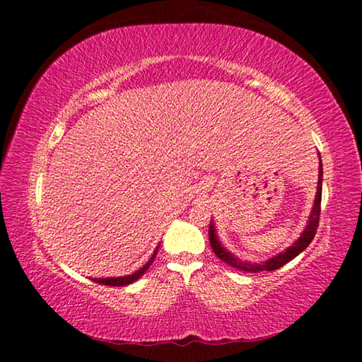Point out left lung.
Segmentation results:
<instances>
[{
  "label": "left lung",
  "instance_id": "8db88e82",
  "mask_svg": "<svg viewBox=\"0 0 362 362\" xmlns=\"http://www.w3.org/2000/svg\"><path fill=\"white\" fill-rule=\"evenodd\" d=\"M321 194H322V161L320 156V177H317V192H316V198H315V204L313 209L310 212L308 222H306L305 230L302 231L298 240L292 244V246L287 247L284 252H279L276 255H273L272 259L265 260L263 263H250V262H243L241 259L233 255L230 250H226L222 243L218 241L217 231H216V225L211 220L209 225V241L212 250L216 252L220 260H223L225 263H228L230 267H235L238 269H243V272H250V273H259V272H273V269H278L283 265H286L287 262H291L292 259L303 252V250L310 246V243L313 241V238L316 235L317 230V223H320V212H321Z\"/></svg>",
  "mask_w": 362,
  "mask_h": 362
}]
</instances>
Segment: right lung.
Wrapping results in <instances>:
<instances>
[{"mask_svg": "<svg viewBox=\"0 0 362 362\" xmlns=\"http://www.w3.org/2000/svg\"><path fill=\"white\" fill-rule=\"evenodd\" d=\"M158 247H159V246H158ZM158 247L155 249V252H153V255L150 257V260L146 262L142 268H139L137 272H134L132 274H127V276H118V278H93V281H94V283H99V284H103V286H116V287L132 284L134 281H137V279H139L140 276H142V274L146 272V269L150 268V265H151L153 260H155V257H156Z\"/></svg>", "mask_w": 362, "mask_h": 362, "instance_id": "obj_1", "label": "right lung"}]
</instances>
